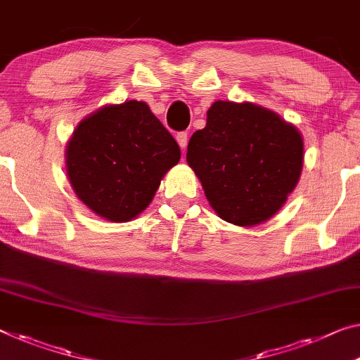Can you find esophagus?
I'll return each mask as SVG.
<instances>
[{
    "mask_svg": "<svg viewBox=\"0 0 360 360\" xmlns=\"http://www.w3.org/2000/svg\"><path fill=\"white\" fill-rule=\"evenodd\" d=\"M175 140L180 145V148L185 151V148L188 145V134H186V131H179V134H176V136H175Z\"/></svg>",
    "mask_w": 360,
    "mask_h": 360,
    "instance_id": "34e87169",
    "label": "esophagus"
}]
</instances>
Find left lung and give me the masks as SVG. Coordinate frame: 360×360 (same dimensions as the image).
Here are the masks:
<instances>
[{
    "label": "left lung",
    "instance_id": "8db88e82",
    "mask_svg": "<svg viewBox=\"0 0 360 360\" xmlns=\"http://www.w3.org/2000/svg\"><path fill=\"white\" fill-rule=\"evenodd\" d=\"M302 138L272 110L215 101L186 161L220 219L251 226L278 211L300 180Z\"/></svg>",
    "mask_w": 360,
    "mask_h": 360
}]
</instances>
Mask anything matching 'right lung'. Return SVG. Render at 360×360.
<instances>
[{"mask_svg":"<svg viewBox=\"0 0 360 360\" xmlns=\"http://www.w3.org/2000/svg\"><path fill=\"white\" fill-rule=\"evenodd\" d=\"M65 154L80 201L104 219L127 222L151 202L180 148L146 103L125 101L86 117Z\"/></svg>","mask_w":360,"mask_h":360,"instance_id":"obj_1","label":"right lung"}]
</instances>
